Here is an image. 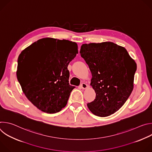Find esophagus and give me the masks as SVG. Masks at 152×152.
<instances>
[{"instance_id": "esophagus-1", "label": "esophagus", "mask_w": 152, "mask_h": 152, "mask_svg": "<svg viewBox=\"0 0 152 152\" xmlns=\"http://www.w3.org/2000/svg\"><path fill=\"white\" fill-rule=\"evenodd\" d=\"M80 87L82 88V89H85V88H87V85H86L85 83H82L81 84H80Z\"/></svg>"}]
</instances>
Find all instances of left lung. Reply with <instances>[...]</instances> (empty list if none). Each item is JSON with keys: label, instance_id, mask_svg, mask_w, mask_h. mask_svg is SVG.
Here are the masks:
<instances>
[{"label": "left lung", "instance_id": "obj_1", "mask_svg": "<svg viewBox=\"0 0 152 152\" xmlns=\"http://www.w3.org/2000/svg\"><path fill=\"white\" fill-rule=\"evenodd\" d=\"M80 53L88 65L96 93L87 104L89 110L102 117L115 113L133 90L135 62L124 48L112 42L83 44Z\"/></svg>", "mask_w": 152, "mask_h": 152}]
</instances>
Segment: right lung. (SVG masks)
<instances>
[{"label":"right lung","instance_id":"obj_1","mask_svg":"<svg viewBox=\"0 0 152 152\" xmlns=\"http://www.w3.org/2000/svg\"><path fill=\"white\" fill-rule=\"evenodd\" d=\"M78 53L67 39H38L21 52L17 76L28 100L43 112L53 114L66 106L75 86L69 84L68 65Z\"/></svg>","mask_w":152,"mask_h":152}]
</instances>
